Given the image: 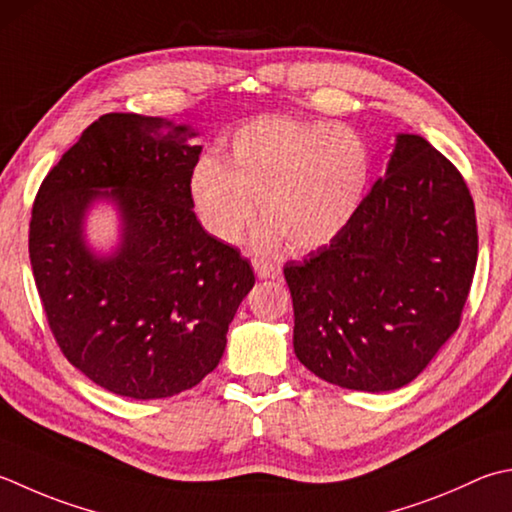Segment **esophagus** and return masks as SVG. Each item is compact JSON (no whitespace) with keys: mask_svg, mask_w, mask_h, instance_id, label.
I'll list each match as a JSON object with an SVG mask.
<instances>
[{"mask_svg":"<svg viewBox=\"0 0 512 512\" xmlns=\"http://www.w3.org/2000/svg\"><path fill=\"white\" fill-rule=\"evenodd\" d=\"M253 268H255V275L259 279H268L275 275V266L270 262H264V259H253Z\"/></svg>","mask_w":512,"mask_h":512,"instance_id":"obj_1","label":"esophagus"}]
</instances>
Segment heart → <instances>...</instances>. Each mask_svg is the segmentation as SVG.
<instances>
[{
	"mask_svg": "<svg viewBox=\"0 0 512 512\" xmlns=\"http://www.w3.org/2000/svg\"><path fill=\"white\" fill-rule=\"evenodd\" d=\"M373 177V155L353 128L259 117L230 135L224 157L206 155L190 173V197L210 235L237 244L255 219L259 242L308 253L353 222ZM258 208H254V202Z\"/></svg>",
	"mask_w": 512,
	"mask_h": 512,
	"instance_id": "1",
	"label": "heart"
}]
</instances>
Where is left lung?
<instances>
[{
    "instance_id": "8db88e82",
    "label": "left lung",
    "mask_w": 512,
    "mask_h": 512,
    "mask_svg": "<svg viewBox=\"0 0 512 512\" xmlns=\"http://www.w3.org/2000/svg\"><path fill=\"white\" fill-rule=\"evenodd\" d=\"M475 266L464 177L424 137L399 133L344 233L284 266L297 359L350 390L410 384L457 330Z\"/></svg>"
}]
</instances>
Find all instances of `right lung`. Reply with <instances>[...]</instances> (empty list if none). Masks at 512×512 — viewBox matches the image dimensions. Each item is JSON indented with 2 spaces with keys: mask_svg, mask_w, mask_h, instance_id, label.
<instances>
[{
  "mask_svg": "<svg viewBox=\"0 0 512 512\" xmlns=\"http://www.w3.org/2000/svg\"><path fill=\"white\" fill-rule=\"evenodd\" d=\"M190 126L108 113L50 170L35 197L28 253L48 326L77 370L110 393L162 399L197 386L226 350L228 324L255 284L237 248L193 213L202 146ZM113 203L120 242L87 246L85 219Z\"/></svg>",
  "mask_w": 512,
  "mask_h": 512,
  "instance_id": "add662e5",
  "label": "right lung"
}]
</instances>
